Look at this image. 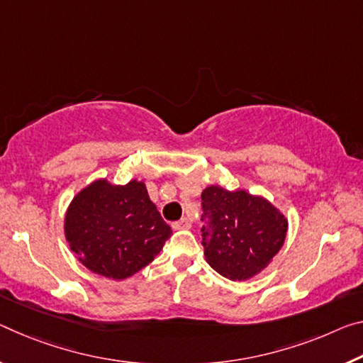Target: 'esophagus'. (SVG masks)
<instances>
[{
  "instance_id": "esophagus-1",
  "label": "esophagus",
  "mask_w": 363,
  "mask_h": 363,
  "mask_svg": "<svg viewBox=\"0 0 363 363\" xmlns=\"http://www.w3.org/2000/svg\"><path fill=\"white\" fill-rule=\"evenodd\" d=\"M191 220H189V218H182V220H179V221H176V223H172V228L174 229H189L191 228Z\"/></svg>"
}]
</instances>
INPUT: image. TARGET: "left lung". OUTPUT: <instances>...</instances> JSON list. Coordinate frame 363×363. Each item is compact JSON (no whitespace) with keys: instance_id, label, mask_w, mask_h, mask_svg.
I'll return each instance as SVG.
<instances>
[{"instance_id":"obj_1","label":"left lung","mask_w":363,"mask_h":363,"mask_svg":"<svg viewBox=\"0 0 363 363\" xmlns=\"http://www.w3.org/2000/svg\"><path fill=\"white\" fill-rule=\"evenodd\" d=\"M202 208L205 258L224 278H254L284 244L287 220L267 199L210 186L202 192Z\"/></svg>"}]
</instances>
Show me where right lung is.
<instances>
[{"instance_id":"1","label":"right lung","mask_w":363,"mask_h":363,"mask_svg":"<svg viewBox=\"0 0 363 363\" xmlns=\"http://www.w3.org/2000/svg\"><path fill=\"white\" fill-rule=\"evenodd\" d=\"M65 234L79 262L100 276L125 279L160 254L172 234L143 182L106 179L82 189L66 211Z\"/></svg>"}]
</instances>
